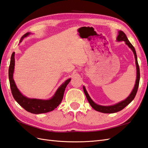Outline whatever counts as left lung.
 <instances>
[{
    "instance_id": "obj_1",
    "label": "left lung",
    "mask_w": 148,
    "mask_h": 148,
    "mask_svg": "<svg viewBox=\"0 0 148 148\" xmlns=\"http://www.w3.org/2000/svg\"><path fill=\"white\" fill-rule=\"evenodd\" d=\"M116 40L119 42H121V41H123L125 42L126 45H127L128 47L131 49L133 51L134 54V57L136 60V69H137V77H136V84L134 86V88L133 90L132 91L131 93L130 94L129 97L127 98L125 100H123L121 102L118 103L115 105H111V106H101L96 104L92 100L91 98H90V96H89L88 92L86 91V90L84 86H83V90L85 93L86 97L88 99V101L90 103V105L95 110H97L99 112L105 113H115L122 110V109L124 108L126 106H127L130 102H131L134 98H135L137 90H138L139 87V80H140V71H139V67L138 64V62H137V55L136 52V50L134 47H133L132 45L130 43L127 37L125 34L123 33L122 31H119V35L116 38Z\"/></svg>"
}]
</instances>
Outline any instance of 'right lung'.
Masks as SVG:
<instances>
[{"label": "right lung", "instance_id": "right-lung-1", "mask_svg": "<svg viewBox=\"0 0 148 148\" xmlns=\"http://www.w3.org/2000/svg\"><path fill=\"white\" fill-rule=\"evenodd\" d=\"M29 34L30 33H26L21 38L20 42H22L24 38L28 36ZM14 65V52H13L11 57V62H10V66L9 68V79L12 95L14 98L18 102V103L19 104V105L21 106L27 112L32 113H35V114H40V113H44L52 111L60 105L63 99L65 90H66L67 84L71 81V79H68L67 80L65 81L58 88L53 97L50 99L29 98L21 94V92L19 91L18 88H17L15 82L13 79Z\"/></svg>", "mask_w": 148, "mask_h": 148}]
</instances>
